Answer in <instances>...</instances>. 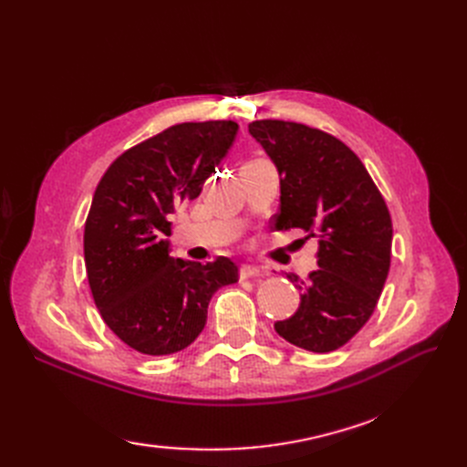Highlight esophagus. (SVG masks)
<instances>
[{
    "label": "esophagus",
    "mask_w": 467,
    "mask_h": 467,
    "mask_svg": "<svg viewBox=\"0 0 467 467\" xmlns=\"http://www.w3.org/2000/svg\"><path fill=\"white\" fill-rule=\"evenodd\" d=\"M263 276H265V271H261L259 266L244 265L242 268H239V278H242V280H247V278H263Z\"/></svg>",
    "instance_id": "esophagus-1"
}]
</instances>
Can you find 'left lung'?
Listing matches in <instances>:
<instances>
[{
    "instance_id": "obj_1",
    "label": "left lung",
    "mask_w": 467,
    "mask_h": 467,
    "mask_svg": "<svg viewBox=\"0 0 467 467\" xmlns=\"http://www.w3.org/2000/svg\"><path fill=\"white\" fill-rule=\"evenodd\" d=\"M249 134L280 177L276 230L300 228L319 237L317 271L304 282L296 314L275 323L288 343L331 352L370 319L391 259V218L384 196L357 153L341 140L285 120H255Z\"/></svg>"
}]
</instances>
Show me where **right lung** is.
I'll list each match as a JSON object with an SVG mask.
<instances>
[{"mask_svg": "<svg viewBox=\"0 0 467 467\" xmlns=\"http://www.w3.org/2000/svg\"><path fill=\"white\" fill-rule=\"evenodd\" d=\"M234 120L182 122L126 150L99 181L83 234L95 306L122 343L150 357L187 348L214 292L237 282L228 257L169 255V214L201 194L237 136Z\"/></svg>", "mask_w": 467, "mask_h": 467, "instance_id": "add662e5", "label": "right lung"}]
</instances>
